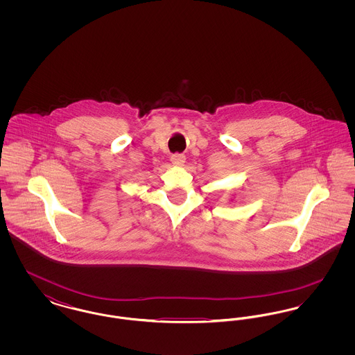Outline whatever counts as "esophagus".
I'll list each match as a JSON object with an SVG mask.
<instances>
[{
  "label": "esophagus",
  "mask_w": 355,
  "mask_h": 355,
  "mask_svg": "<svg viewBox=\"0 0 355 355\" xmlns=\"http://www.w3.org/2000/svg\"><path fill=\"white\" fill-rule=\"evenodd\" d=\"M185 155L184 154H173L171 155V162H173V165H175V166H182L184 164H185Z\"/></svg>",
  "instance_id": "34e87169"
}]
</instances>
